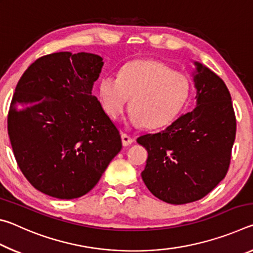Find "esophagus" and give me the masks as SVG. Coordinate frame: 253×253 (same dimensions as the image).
<instances>
[{
	"label": "esophagus",
	"instance_id": "obj_1",
	"mask_svg": "<svg viewBox=\"0 0 253 253\" xmlns=\"http://www.w3.org/2000/svg\"><path fill=\"white\" fill-rule=\"evenodd\" d=\"M122 142L124 146H128V145H130L132 142H134V139H132L130 136L125 134V132H122Z\"/></svg>",
	"mask_w": 253,
	"mask_h": 253
}]
</instances>
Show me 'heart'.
Returning a JSON list of instances; mask_svg holds the SVG:
<instances>
[{"instance_id":"heart-1","label":"heart","mask_w":253,"mask_h":253,"mask_svg":"<svg viewBox=\"0 0 253 253\" xmlns=\"http://www.w3.org/2000/svg\"><path fill=\"white\" fill-rule=\"evenodd\" d=\"M191 84L185 75L153 59H137L126 63L118 78L100 80L101 105L111 118H117L130 99L129 123L155 129L168 125L186 104Z\"/></svg>"}]
</instances>
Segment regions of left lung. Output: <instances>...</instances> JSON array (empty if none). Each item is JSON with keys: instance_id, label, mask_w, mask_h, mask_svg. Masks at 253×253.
Here are the masks:
<instances>
[{"instance_id": "1", "label": "left lung", "mask_w": 253, "mask_h": 253, "mask_svg": "<svg viewBox=\"0 0 253 253\" xmlns=\"http://www.w3.org/2000/svg\"><path fill=\"white\" fill-rule=\"evenodd\" d=\"M194 63L195 108L164 130L137 138L148 153L145 185L157 199L176 205L201 200L225 177L237 130L223 80Z\"/></svg>"}]
</instances>
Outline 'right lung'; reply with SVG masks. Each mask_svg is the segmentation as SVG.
<instances>
[{"label":"right lung","instance_id":"obj_1","mask_svg":"<svg viewBox=\"0 0 253 253\" xmlns=\"http://www.w3.org/2000/svg\"><path fill=\"white\" fill-rule=\"evenodd\" d=\"M102 66L97 54L55 52L36 60L16 84L7 116L14 157L31 185L52 198L87 194L122 149L91 93Z\"/></svg>","mask_w":253,"mask_h":253}]
</instances>
